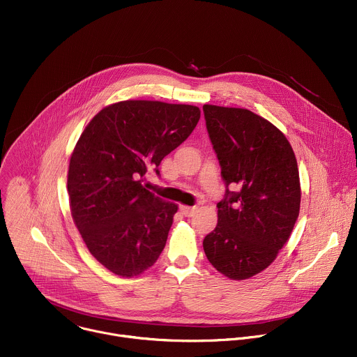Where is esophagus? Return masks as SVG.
<instances>
[{
  "label": "esophagus",
  "mask_w": 357,
  "mask_h": 357,
  "mask_svg": "<svg viewBox=\"0 0 357 357\" xmlns=\"http://www.w3.org/2000/svg\"><path fill=\"white\" fill-rule=\"evenodd\" d=\"M195 211H197L195 206H187V205H183V206H181V212H183V215L187 216V218L192 216V215L195 213Z\"/></svg>",
  "instance_id": "obj_1"
}]
</instances>
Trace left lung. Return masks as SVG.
<instances>
[{
  "mask_svg": "<svg viewBox=\"0 0 357 357\" xmlns=\"http://www.w3.org/2000/svg\"><path fill=\"white\" fill-rule=\"evenodd\" d=\"M226 197L218 225L204 238L216 271L231 280L268 268L289 240L300 212L297 160L284 134L264 117L238 107L204 105Z\"/></svg>",
  "mask_w": 357,
  "mask_h": 357,
  "instance_id": "left-lung-1",
  "label": "left lung"
}]
</instances>
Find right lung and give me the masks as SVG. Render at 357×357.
<instances>
[{
	"mask_svg": "<svg viewBox=\"0 0 357 357\" xmlns=\"http://www.w3.org/2000/svg\"><path fill=\"white\" fill-rule=\"evenodd\" d=\"M201 110L158 100L102 109L82 131L68 166L70 208L89 252L110 272L134 278L159 258L178 209L142 185L148 170L195 128Z\"/></svg>",
	"mask_w": 357,
	"mask_h": 357,
	"instance_id": "obj_1",
	"label": "right lung"
}]
</instances>
